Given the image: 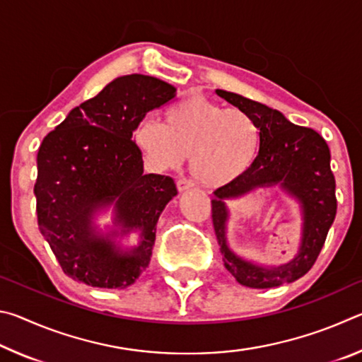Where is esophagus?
<instances>
[{
    "mask_svg": "<svg viewBox=\"0 0 362 362\" xmlns=\"http://www.w3.org/2000/svg\"><path fill=\"white\" fill-rule=\"evenodd\" d=\"M194 185L192 180H187V179H180L179 182H177V188H179V192L183 193V192H188V189H192Z\"/></svg>",
    "mask_w": 362,
    "mask_h": 362,
    "instance_id": "obj_1",
    "label": "esophagus"
}]
</instances>
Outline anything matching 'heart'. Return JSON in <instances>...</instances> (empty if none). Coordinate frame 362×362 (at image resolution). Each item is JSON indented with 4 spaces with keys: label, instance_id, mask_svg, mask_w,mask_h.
<instances>
[{
    "label": "heart",
    "instance_id": "heart-1",
    "mask_svg": "<svg viewBox=\"0 0 362 362\" xmlns=\"http://www.w3.org/2000/svg\"><path fill=\"white\" fill-rule=\"evenodd\" d=\"M134 142L158 170L180 168L189 156L201 185L220 188L246 175L257 163L262 129L254 116L225 108L201 95H189L164 113V124L151 116L140 119Z\"/></svg>",
    "mask_w": 362,
    "mask_h": 362
}]
</instances>
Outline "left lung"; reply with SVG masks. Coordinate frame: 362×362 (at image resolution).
<instances>
[{"instance_id": "8db88e82", "label": "left lung", "mask_w": 362, "mask_h": 362, "mask_svg": "<svg viewBox=\"0 0 362 362\" xmlns=\"http://www.w3.org/2000/svg\"><path fill=\"white\" fill-rule=\"evenodd\" d=\"M216 94L254 116L262 129L260 155L254 168L238 182L217 188L211 201L214 230L223 265L238 283L252 289L293 283L315 265L335 218V179L330 170L329 146L316 131L296 126L278 110L223 89H216ZM272 186H278L296 199L303 217V233L296 257L283 266L268 267L244 259L230 250L226 203L259 187Z\"/></svg>"}]
</instances>
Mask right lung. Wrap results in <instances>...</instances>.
Returning <instances> with one entry per match:
<instances>
[{
  "instance_id": "add662e5",
  "label": "right lung",
  "mask_w": 362,
  "mask_h": 362,
  "mask_svg": "<svg viewBox=\"0 0 362 362\" xmlns=\"http://www.w3.org/2000/svg\"><path fill=\"white\" fill-rule=\"evenodd\" d=\"M155 76H118L73 108L38 150L36 216L64 273L103 289H126L148 267L158 218L177 196L174 180L144 174L137 122L175 97ZM112 212L102 230L96 217ZM139 233L136 247L122 240Z\"/></svg>"
}]
</instances>
